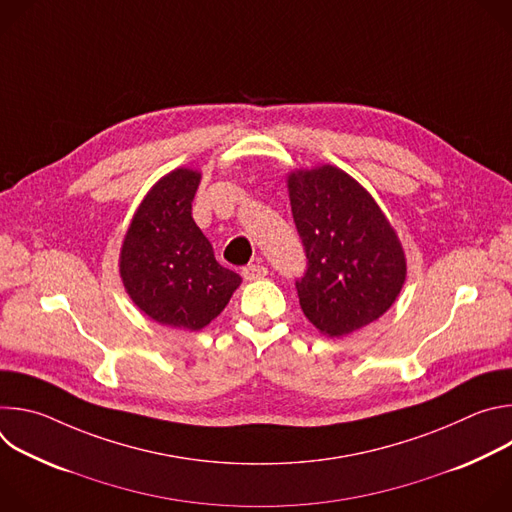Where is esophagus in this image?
I'll use <instances>...</instances> for the list:
<instances>
[{
  "label": "esophagus",
  "instance_id": "1",
  "mask_svg": "<svg viewBox=\"0 0 512 512\" xmlns=\"http://www.w3.org/2000/svg\"><path fill=\"white\" fill-rule=\"evenodd\" d=\"M267 275V267L259 265V263H251L247 267H243V277L247 281H257V279H263Z\"/></svg>",
  "mask_w": 512,
  "mask_h": 512
}]
</instances>
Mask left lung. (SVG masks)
I'll return each mask as SVG.
<instances>
[{
  "label": "left lung",
  "mask_w": 512,
  "mask_h": 512,
  "mask_svg": "<svg viewBox=\"0 0 512 512\" xmlns=\"http://www.w3.org/2000/svg\"><path fill=\"white\" fill-rule=\"evenodd\" d=\"M287 190L308 259L296 281L306 318L330 338L379 320L399 296L407 263L375 198L330 164L291 172Z\"/></svg>",
  "instance_id": "obj_1"
}]
</instances>
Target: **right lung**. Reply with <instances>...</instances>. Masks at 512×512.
I'll list each match as a JSON object with an SVG mask.
<instances>
[{
  "mask_svg": "<svg viewBox=\"0 0 512 512\" xmlns=\"http://www.w3.org/2000/svg\"><path fill=\"white\" fill-rule=\"evenodd\" d=\"M200 172L178 168L145 194L125 233L119 273L133 304L172 328L202 330L229 304L241 277L214 259L192 218Z\"/></svg>",
  "mask_w": 512,
  "mask_h": 512,
  "instance_id": "right-lung-1",
  "label": "right lung"
}]
</instances>
